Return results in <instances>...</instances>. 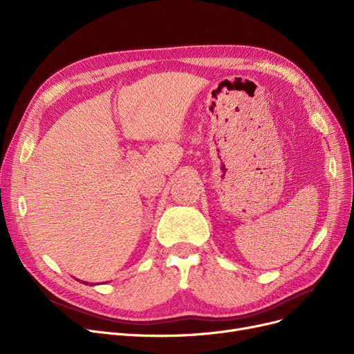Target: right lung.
I'll use <instances>...</instances> for the list:
<instances>
[{
	"instance_id": "obj_1",
	"label": "right lung",
	"mask_w": 354,
	"mask_h": 354,
	"mask_svg": "<svg viewBox=\"0 0 354 354\" xmlns=\"http://www.w3.org/2000/svg\"><path fill=\"white\" fill-rule=\"evenodd\" d=\"M82 283H83V284H88V283H86V281H82ZM96 284H97V283H95V284H90V286H96Z\"/></svg>"
}]
</instances>
